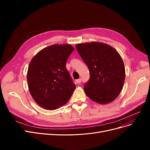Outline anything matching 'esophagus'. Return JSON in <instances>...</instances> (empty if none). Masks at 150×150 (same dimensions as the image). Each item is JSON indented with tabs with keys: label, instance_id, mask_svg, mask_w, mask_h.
Masks as SVG:
<instances>
[{
	"label": "esophagus",
	"instance_id": "obj_1",
	"mask_svg": "<svg viewBox=\"0 0 150 150\" xmlns=\"http://www.w3.org/2000/svg\"><path fill=\"white\" fill-rule=\"evenodd\" d=\"M76 83H77L78 84H80L81 82V79H78V80H76Z\"/></svg>",
	"mask_w": 150,
	"mask_h": 150
}]
</instances>
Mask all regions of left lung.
I'll return each mask as SVG.
<instances>
[{"instance_id": "obj_1", "label": "left lung", "mask_w": 150, "mask_h": 150, "mask_svg": "<svg viewBox=\"0 0 150 150\" xmlns=\"http://www.w3.org/2000/svg\"><path fill=\"white\" fill-rule=\"evenodd\" d=\"M75 46L90 72V79L84 86L86 95L101 105L113 101L119 96L125 79L124 63L119 52L100 42Z\"/></svg>"}]
</instances>
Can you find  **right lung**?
<instances>
[{
    "label": "right lung",
    "mask_w": 150,
    "mask_h": 150,
    "mask_svg": "<svg viewBox=\"0 0 150 150\" xmlns=\"http://www.w3.org/2000/svg\"><path fill=\"white\" fill-rule=\"evenodd\" d=\"M74 50L69 44H54L39 51L30 61L27 75L28 89L39 106L57 109L72 96L76 86L66 63Z\"/></svg>",
    "instance_id": "add662e5"
}]
</instances>
